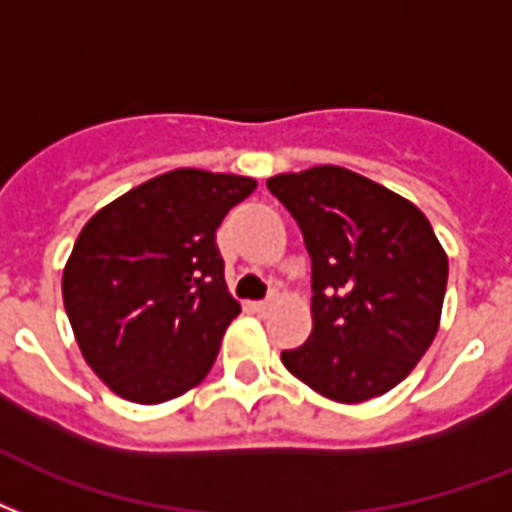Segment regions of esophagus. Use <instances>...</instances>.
Masks as SVG:
<instances>
[{"mask_svg":"<svg viewBox=\"0 0 512 512\" xmlns=\"http://www.w3.org/2000/svg\"><path fill=\"white\" fill-rule=\"evenodd\" d=\"M276 306V298H265V300H257L255 303V311H260V314H268V311H271V308Z\"/></svg>","mask_w":512,"mask_h":512,"instance_id":"obj_1","label":"esophagus"}]
</instances>
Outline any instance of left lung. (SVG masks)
<instances>
[{"label":"left lung","mask_w":512,"mask_h":512,"mask_svg":"<svg viewBox=\"0 0 512 512\" xmlns=\"http://www.w3.org/2000/svg\"><path fill=\"white\" fill-rule=\"evenodd\" d=\"M311 257L314 330L282 351L319 395L362 403L389 392L438 333L448 260L424 214L341 166L268 179Z\"/></svg>","instance_id":"8db88e82"}]
</instances>
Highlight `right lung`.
Returning <instances> with one entry per match:
<instances>
[{"instance_id": "1", "label": "right lung", "mask_w": 512, "mask_h": 512, "mask_svg": "<svg viewBox=\"0 0 512 512\" xmlns=\"http://www.w3.org/2000/svg\"><path fill=\"white\" fill-rule=\"evenodd\" d=\"M255 179L177 169L85 222L64 306L93 373L131 403H166L212 370L241 306L225 287L217 228Z\"/></svg>"}]
</instances>
